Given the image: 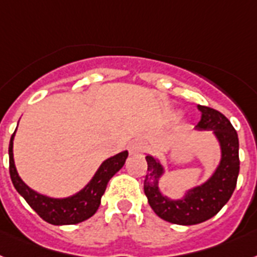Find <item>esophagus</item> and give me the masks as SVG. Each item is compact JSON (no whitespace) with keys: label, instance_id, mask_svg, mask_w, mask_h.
<instances>
[{"label":"esophagus","instance_id":"34e87169","mask_svg":"<svg viewBox=\"0 0 257 257\" xmlns=\"http://www.w3.org/2000/svg\"><path fill=\"white\" fill-rule=\"evenodd\" d=\"M147 151V143L143 141H134L130 144V154L131 155H141Z\"/></svg>","mask_w":257,"mask_h":257}]
</instances>
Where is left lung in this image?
Wrapping results in <instances>:
<instances>
[{
	"label": "left lung",
	"mask_w": 257,
	"mask_h": 257,
	"mask_svg": "<svg viewBox=\"0 0 257 257\" xmlns=\"http://www.w3.org/2000/svg\"><path fill=\"white\" fill-rule=\"evenodd\" d=\"M201 120L198 131H211L220 150L218 165L209 179L184 192L181 198H169L160 190L165 167L158 158L147 155L148 169L144 180V193L155 214L175 224L190 226L213 218L228 202L236 186L239 175V139L230 120L217 110L198 105Z\"/></svg>",
	"instance_id": "1"
}]
</instances>
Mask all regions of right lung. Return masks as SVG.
Instances as JSON below:
<instances>
[{
    "instance_id": "right-lung-1",
    "label": "right lung",
    "mask_w": 257,
    "mask_h": 257,
    "mask_svg": "<svg viewBox=\"0 0 257 257\" xmlns=\"http://www.w3.org/2000/svg\"><path fill=\"white\" fill-rule=\"evenodd\" d=\"M16 133L17 128L10 138L9 144V171L13 185L30 206L37 211L42 219L55 226L80 223L94 215L99 207L107 182L123 167L128 156V152L122 151L111 158L106 159L105 162L99 165V168L97 169L92 180L81 190L64 198H55V197H48L31 189L19 177L16 163H14V155H13V142H14Z\"/></svg>"
}]
</instances>
